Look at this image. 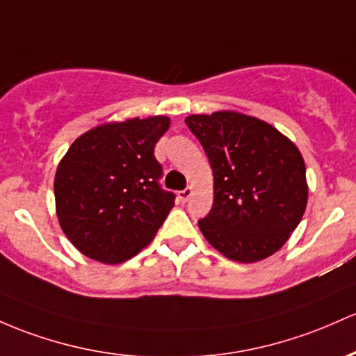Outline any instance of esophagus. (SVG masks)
<instances>
[{
    "mask_svg": "<svg viewBox=\"0 0 356 356\" xmlns=\"http://www.w3.org/2000/svg\"><path fill=\"white\" fill-rule=\"evenodd\" d=\"M191 194H193V191H191L189 187H187V189H182V191H179V193H177V197H179V201H181V202H186L187 199L191 197Z\"/></svg>",
    "mask_w": 356,
    "mask_h": 356,
    "instance_id": "34e87169",
    "label": "esophagus"
}]
</instances>
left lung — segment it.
Wrapping results in <instances>:
<instances>
[{"label": "left lung", "mask_w": 356, "mask_h": 356, "mask_svg": "<svg viewBox=\"0 0 356 356\" xmlns=\"http://www.w3.org/2000/svg\"><path fill=\"white\" fill-rule=\"evenodd\" d=\"M208 155L214 199L197 221L226 259L270 257L298 228L307 204L306 165L298 147L272 124L236 111L186 118Z\"/></svg>", "instance_id": "left-lung-1"}]
</instances>
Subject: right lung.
Segmentation results:
<instances>
[{"instance_id": "1", "label": "right lung", "mask_w": 356, "mask_h": 356, "mask_svg": "<svg viewBox=\"0 0 356 356\" xmlns=\"http://www.w3.org/2000/svg\"><path fill=\"white\" fill-rule=\"evenodd\" d=\"M167 116L106 123L81 135L58 163L54 181L62 232L81 253L121 264L145 248L174 208L159 184L155 143Z\"/></svg>"}]
</instances>
